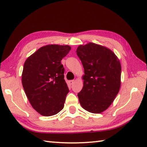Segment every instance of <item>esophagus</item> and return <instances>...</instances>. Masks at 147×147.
<instances>
[{
	"label": "esophagus",
	"instance_id": "34e87169",
	"mask_svg": "<svg viewBox=\"0 0 147 147\" xmlns=\"http://www.w3.org/2000/svg\"><path fill=\"white\" fill-rule=\"evenodd\" d=\"M74 80H70L69 82V83L70 85H72L74 83Z\"/></svg>",
	"mask_w": 147,
	"mask_h": 147
}]
</instances>
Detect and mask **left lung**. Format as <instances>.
Wrapping results in <instances>:
<instances>
[{"label": "left lung", "instance_id": "8db88e82", "mask_svg": "<svg viewBox=\"0 0 147 147\" xmlns=\"http://www.w3.org/2000/svg\"><path fill=\"white\" fill-rule=\"evenodd\" d=\"M76 52L85 70L83 88L78 94L80 104L92 113H102L109 107L119 92V59L111 49L92 42L80 45Z\"/></svg>", "mask_w": 147, "mask_h": 147}]
</instances>
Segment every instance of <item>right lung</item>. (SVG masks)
I'll use <instances>...</instances> for the list:
<instances>
[{"label":"right lung","instance_id":"right-lung-1","mask_svg":"<svg viewBox=\"0 0 147 147\" xmlns=\"http://www.w3.org/2000/svg\"><path fill=\"white\" fill-rule=\"evenodd\" d=\"M71 49L69 45H47L24 62L21 75L24 90L32 107L43 116L57 114L64 108L69 89L61 62Z\"/></svg>","mask_w":147,"mask_h":147}]
</instances>
